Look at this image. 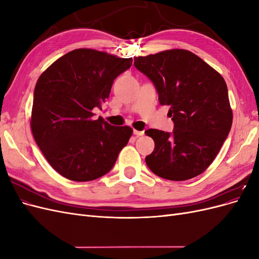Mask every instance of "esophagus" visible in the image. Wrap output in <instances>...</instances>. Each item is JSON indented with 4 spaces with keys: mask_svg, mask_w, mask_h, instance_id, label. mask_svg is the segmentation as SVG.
Masks as SVG:
<instances>
[{
    "mask_svg": "<svg viewBox=\"0 0 259 259\" xmlns=\"http://www.w3.org/2000/svg\"><path fill=\"white\" fill-rule=\"evenodd\" d=\"M134 135H136V136H143L144 134H145V132L144 131H136V130H134Z\"/></svg>",
    "mask_w": 259,
    "mask_h": 259,
    "instance_id": "esophagus-1",
    "label": "esophagus"
}]
</instances>
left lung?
Here are the masks:
<instances>
[{
	"label": "left lung",
	"instance_id": "left-lung-1",
	"mask_svg": "<svg viewBox=\"0 0 259 259\" xmlns=\"http://www.w3.org/2000/svg\"><path fill=\"white\" fill-rule=\"evenodd\" d=\"M134 66L150 80L161 105L169 106L171 133L149 128L154 150L146 156L152 173L187 180L202 174L228 137L232 111L223 76L197 55L170 50L135 57Z\"/></svg>",
	"mask_w": 259,
	"mask_h": 259
}]
</instances>
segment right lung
<instances>
[{
    "mask_svg": "<svg viewBox=\"0 0 259 259\" xmlns=\"http://www.w3.org/2000/svg\"><path fill=\"white\" fill-rule=\"evenodd\" d=\"M95 50L80 49L57 59L38 77L33 94L31 130L52 167L73 182H89L111 170L133 130L99 117L115 77L132 66Z\"/></svg>",
    "mask_w": 259,
    "mask_h": 259,
    "instance_id": "right-lung-1",
    "label": "right lung"
}]
</instances>
